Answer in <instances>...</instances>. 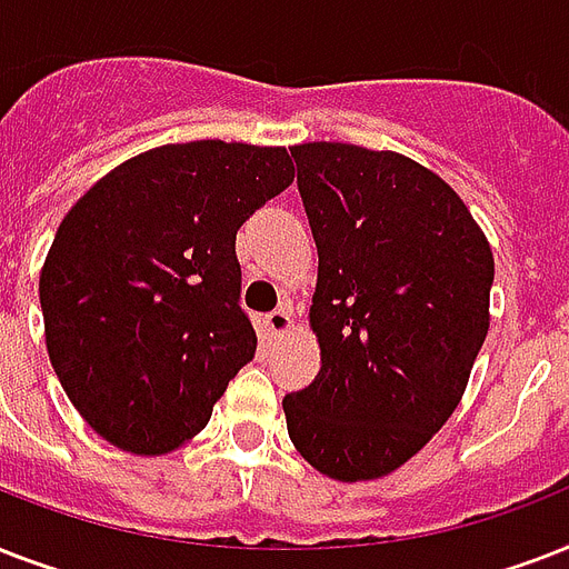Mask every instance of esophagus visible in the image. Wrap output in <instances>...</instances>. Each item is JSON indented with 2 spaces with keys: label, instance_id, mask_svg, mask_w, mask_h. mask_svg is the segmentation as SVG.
Returning a JSON list of instances; mask_svg holds the SVG:
<instances>
[{
  "label": "esophagus",
  "instance_id": "34e87169",
  "mask_svg": "<svg viewBox=\"0 0 569 569\" xmlns=\"http://www.w3.org/2000/svg\"><path fill=\"white\" fill-rule=\"evenodd\" d=\"M266 328L274 333V337H280V333H286V330L292 328V310L286 307V303H280L277 310H271L266 316Z\"/></svg>",
  "mask_w": 569,
  "mask_h": 569
}]
</instances>
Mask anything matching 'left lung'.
<instances>
[{"instance_id":"left-lung-1","label":"left lung","mask_w":569,"mask_h":569,"mask_svg":"<svg viewBox=\"0 0 569 569\" xmlns=\"http://www.w3.org/2000/svg\"><path fill=\"white\" fill-rule=\"evenodd\" d=\"M319 248L321 369L283 398L321 476L369 481L413 458L460 405L490 328L493 253L449 182L392 150L292 147Z\"/></svg>"}]
</instances>
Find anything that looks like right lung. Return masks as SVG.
Here are the masks:
<instances>
[{
    "label": "right lung",
    "mask_w": 569,
    "mask_h": 569,
    "mask_svg": "<svg viewBox=\"0 0 569 569\" xmlns=\"http://www.w3.org/2000/svg\"><path fill=\"white\" fill-rule=\"evenodd\" d=\"M292 180L283 147L164 144L64 214L40 268L47 351L102 440L168 455L203 431L257 351L236 232Z\"/></svg>",
    "instance_id": "1"
}]
</instances>
